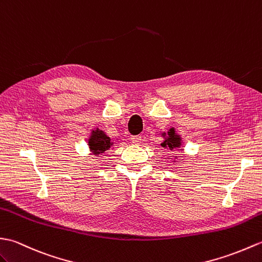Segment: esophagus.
<instances>
[{"label":"esophagus","mask_w":262,"mask_h":262,"mask_svg":"<svg viewBox=\"0 0 262 262\" xmlns=\"http://www.w3.org/2000/svg\"><path fill=\"white\" fill-rule=\"evenodd\" d=\"M141 140H142L141 136H133V137H131V142L133 144H140Z\"/></svg>","instance_id":"1"}]
</instances>
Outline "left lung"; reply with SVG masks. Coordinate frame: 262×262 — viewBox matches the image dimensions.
<instances>
[{
    "label": "left lung",
    "mask_w": 262,
    "mask_h": 262,
    "mask_svg": "<svg viewBox=\"0 0 262 262\" xmlns=\"http://www.w3.org/2000/svg\"><path fill=\"white\" fill-rule=\"evenodd\" d=\"M162 135H164V137H165L166 133H162ZM161 146L164 148L170 149V150L177 149L182 146V139H180V137L178 135H176V131L173 127H171V129L168 131V136H167V138H165V141L161 143Z\"/></svg>",
    "instance_id": "left-lung-1"
}]
</instances>
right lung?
<instances>
[{
	"label": "right lung",
	"instance_id": "obj_1",
	"mask_svg": "<svg viewBox=\"0 0 262 262\" xmlns=\"http://www.w3.org/2000/svg\"><path fill=\"white\" fill-rule=\"evenodd\" d=\"M113 144V142L111 141L105 133L101 130H93L92 135L89 139V146L91 151H93V154L95 156L103 154L104 151L108 150L111 148V146Z\"/></svg>",
	"mask_w": 262,
	"mask_h": 262
}]
</instances>
